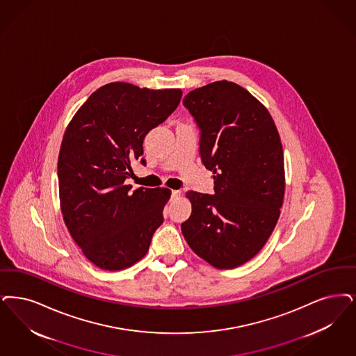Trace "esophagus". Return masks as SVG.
Returning <instances> with one entry per match:
<instances>
[{"instance_id": "1", "label": "esophagus", "mask_w": 356, "mask_h": 356, "mask_svg": "<svg viewBox=\"0 0 356 356\" xmlns=\"http://www.w3.org/2000/svg\"><path fill=\"white\" fill-rule=\"evenodd\" d=\"M180 196V191H172L171 192V199L175 200L177 199Z\"/></svg>"}]
</instances>
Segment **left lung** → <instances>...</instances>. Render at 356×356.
Masks as SVG:
<instances>
[{
    "mask_svg": "<svg viewBox=\"0 0 356 356\" xmlns=\"http://www.w3.org/2000/svg\"><path fill=\"white\" fill-rule=\"evenodd\" d=\"M183 104L200 131V155L213 172L214 195L189 191L181 224L191 249L217 269H234L264 248L284 195V149L268 108L228 81L202 86Z\"/></svg>",
    "mask_w": 356,
    "mask_h": 356,
    "instance_id": "8db88e82",
    "label": "left lung"
}]
</instances>
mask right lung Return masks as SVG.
<instances>
[{
	"label": "right lung",
	"instance_id": "add662e5",
	"mask_svg": "<svg viewBox=\"0 0 356 356\" xmlns=\"http://www.w3.org/2000/svg\"><path fill=\"white\" fill-rule=\"evenodd\" d=\"M180 88L113 82L94 91L65 131L58 156L60 211L72 240L103 270H122L147 254L171 197L167 188L126 185L145 135L181 99ZM144 164V159H142Z\"/></svg>",
	"mask_w": 356,
	"mask_h": 356
}]
</instances>
